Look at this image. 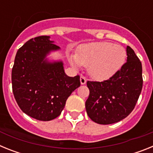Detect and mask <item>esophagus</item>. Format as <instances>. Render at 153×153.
I'll return each instance as SVG.
<instances>
[{"label": "esophagus", "instance_id": "34e87169", "mask_svg": "<svg viewBox=\"0 0 153 153\" xmlns=\"http://www.w3.org/2000/svg\"><path fill=\"white\" fill-rule=\"evenodd\" d=\"M79 80H80L81 85H84L85 83H86V79L84 77V76H81Z\"/></svg>", "mask_w": 153, "mask_h": 153}]
</instances>
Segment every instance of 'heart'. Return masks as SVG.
<instances>
[{"mask_svg":"<svg viewBox=\"0 0 153 153\" xmlns=\"http://www.w3.org/2000/svg\"><path fill=\"white\" fill-rule=\"evenodd\" d=\"M68 59L76 69L88 67L90 77L104 81L122 69L126 61L127 52L121 45L106 41L93 42L79 46L76 54L69 55Z\"/></svg>","mask_w":153,"mask_h":153,"instance_id":"1","label":"heart"}]
</instances>
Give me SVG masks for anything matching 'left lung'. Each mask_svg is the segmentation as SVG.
Here are the masks:
<instances>
[{"label": "left lung", "mask_w": 153, "mask_h": 153, "mask_svg": "<svg viewBox=\"0 0 153 153\" xmlns=\"http://www.w3.org/2000/svg\"><path fill=\"white\" fill-rule=\"evenodd\" d=\"M126 63L113 77L103 82L87 81L90 95L86 110L93 122L102 125L120 122L133 110L143 88L142 63L127 46Z\"/></svg>", "instance_id": "1"}]
</instances>
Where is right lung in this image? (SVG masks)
Instances as JSON below:
<instances>
[{
  "label": "right lung",
  "instance_id": "1",
  "mask_svg": "<svg viewBox=\"0 0 153 153\" xmlns=\"http://www.w3.org/2000/svg\"><path fill=\"white\" fill-rule=\"evenodd\" d=\"M50 38L40 36L27 41L17 51L11 74L12 90L19 107L41 121L59 117L67 98L80 86L79 76H68L63 62L48 56L60 50Z\"/></svg>",
  "mask_w": 153,
  "mask_h": 153
}]
</instances>
